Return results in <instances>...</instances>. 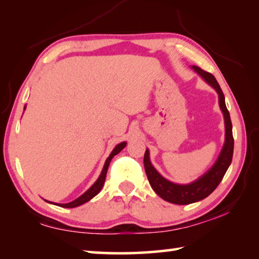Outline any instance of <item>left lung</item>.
<instances>
[{"label": "left lung", "mask_w": 259, "mask_h": 259, "mask_svg": "<svg viewBox=\"0 0 259 259\" xmlns=\"http://www.w3.org/2000/svg\"><path fill=\"white\" fill-rule=\"evenodd\" d=\"M193 69L201 75V77L211 85L217 91L219 98V107H221L223 114H224L225 120V143L223 150L219 154L217 161L210 168L203 176L191 184L186 185H179L169 181H166L161 175L156 171L154 166L152 165L150 161V152L146 150L144 155V165H145V171L147 175L148 182L157 195L162 199L168 201L170 203L175 204H190L198 202L203 200L208 195L216 190V187L222 182L223 177L226 174L227 169L232 162L233 157V148H234V139L232 134V122L230 117L229 109L225 105L224 94L219 87L218 82L212 74L203 71L198 66H193Z\"/></svg>", "instance_id": "1"}]
</instances>
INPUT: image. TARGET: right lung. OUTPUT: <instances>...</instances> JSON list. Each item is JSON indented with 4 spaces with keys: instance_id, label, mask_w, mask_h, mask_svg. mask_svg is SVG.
I'll return each instance as SVG.
<instances>
[{
    "instance_id": "obj_1",
    "label": "right lung",
    "mask_w": 259,
    "mask_h": 259,
    "mask_svg": "<svg viewBox=\"0 0 259 259\" xmlns=\"http://www.w3.org/2000/svg\"><path fill=\"white\" fill-rule=\"evenodd\" d=\"M125 145H126V143L123 142V143H120L119 145L115 146V148H114L111 154H109V156L107 157L106 162H105L103 171H102V174H100L99 178L97 179V181H96V183L89 188V190H88L85 193H83V194L80 196V198H77L76 200H74V201H72V202H69V203H54V204L59 205V207H63V208H75V207H78V205H81L83 203L88 202V201L93 199L94 196L97 195L98 193L100 192V190H102V187H103L104 183H105V178H106V174H107V169H108L109 162H111V160L113 159L114 155H116L117 153H120L122 150H123V148L125 147ZM50 203H52V202H50Z\"/></svg>"
}]
</instances>
